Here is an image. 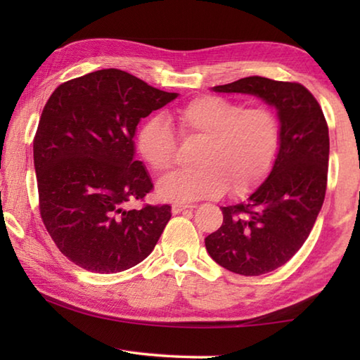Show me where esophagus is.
I'll use <instances>...</instances> for the list:
<instances>
[{
    "instance_id": "34e87169",
    "label": "esophagus",
    "mask_w": 360,
    "mask_h": 360,
    "mask_svg": "<svg viewBox=\"0 0 360 360\" xmlns=\"http://www.w3.org/2000/svg\"><path fill=\"white\" fill-rule=\"evenodd\" d=\"M195 206H192V205H173L172 206V211H173V214H179V212H182V211H188V210H193Z\"/></svg>"
}]
</instances>
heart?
Segmentation results:
<instances>
[{"mask_svg": "<svg viewBox=\"0 0 360 360\" xmlns=\"http://www.w3.org/2000/svg\"><path fill=\"white\" fill-rule=\"evenodd\" d=\"M182 139H203L195 157L198 168L178 172L158 184V195L169 202L191 203L229 192L241 197L270 176L283 141L275 109L249 106L222 96L193 98L173 112ZM179 136L163 117L146 120L136 149L150 169L165 174L173 168Z\"/></svg>", "mask_w": 360, "mask_h": 360, "instance_id": "heart-1", "label": "heart"}]
</instances>
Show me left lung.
<instances>
[{"mask_svg": "<svg viewBox=\"0 0 360 360\" xmlns=\"http://www.w3.org/2000/svg\"><path fill=\"white\" fill-rule=\"evenodd\" d=\"M214 90L257 95L276 106L281 120V149L270 176L246 202L222 208V225L205 238L219 265L260 276L288 264L318 219L327 188L328 127L318 100L298 82L251 76Z\"/></svg>", "mask_w": 360, "mask_h": 360, "instance_id": "8db88e82", "label": "left lung"}]
</instances>
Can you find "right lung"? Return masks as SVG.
<instances>
[{"instance_id":"1","label":"right lung","mask_w":360,"mask_h":360,"mask_svg":"<svg viewBox=\"0 0 360 360\" xmlns=\"http://www.w3.org/2000/svg\"><path fill=\"white\" fill-rule=\"evenodd\" d=\"M176 96L109 68L60 84L47 100L33 139L39 214L72 264L109 275L155 248L172 206L129 208L154 188L133 136L139 119Z\"/></svg>"}]
</instances>
